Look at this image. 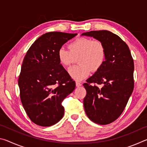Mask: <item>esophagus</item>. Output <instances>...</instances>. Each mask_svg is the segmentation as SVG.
<instances>
[{
    "label": "esophagus",
    "mask_w": 147,
    "mask_h": 147,
    "mask_svg": "<svg viewBox=\"0 0 147 147\" xmlns=\"http://www.w3.org/2000/svg\"><path fill=\"white\" fill-rule=\"evenodd\" d=\"M76 87H80L82 86V84L80 82H76Z\"/></svg>",
    "instance_id": "esophagus-1"
}]
</instances>
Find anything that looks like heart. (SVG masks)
Here are the masks:
<instances>
[{
    "mask_svg": "<svg viewBox=\"0 0 147 147\" xmlns=\"http://www.w3.org/2000/svg\"><path fill=\"white\" fill-rule=\"evenodd\" d=\"M69 50L61 48L58 51L59 63L64 67H69L78 59L79 65L69 68L68 72L72 78L81 81L90 74L97 71L105 61L106 52L103 43L96 39L79 38L69 45Z\"/></svg>",
    "mask_w": 147,
    "mask_h": 147,
    "instance_id": "obj_1",
    "label": "heart"
}]
</instances>
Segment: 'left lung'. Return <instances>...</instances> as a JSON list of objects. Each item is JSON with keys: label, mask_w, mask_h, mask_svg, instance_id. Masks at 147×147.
<instances>
[{"label": "left lung", "mask_w": 147, "mask_h": 147, "mask_svg": "<svg viewBox=\"0 0 147 147\" xmlns=\"http://www.w3.org/2000/svg\"><path fill=\"white\" fill-rule=\"evenodd\" d=\"M82 36L93 37L105 46L106 56L103 65L83 84L87 92L84 106L90 120L98 124H108L121 115L132 93L133 58L126 43L112 32L91 31Z\"/></svg>", "instance_id": "obj_1"}]
</instances>
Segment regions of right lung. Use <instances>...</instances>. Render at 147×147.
I'll return each mask as SVG.
<instances>
[{
  "label": "right lung",
  "instance_id": "obj_1",
  "mask_svg": "<svg viewBox=\"0 0 147 147\" xmlns=\"http://www.w3.org/2000/svg\"><path fill=\"white\" fill-rule=\"evenodd\" d=\"M76 35L48 32L35 41L24 56L18 80L20 98L28 117L38 125H54L64 115L62 101L76 85L59 63L58 53Z\"/></svg>",
  "mask_w": 147,
  "mask_h": 147
}]
</instances>
